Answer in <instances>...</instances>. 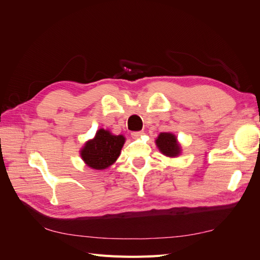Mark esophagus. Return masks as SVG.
<instances>
[{"label": "esophagus", "mask_w": 260, "mask_h": 260, "mask_svg": "<svg viewBox=\"0 0 260 260\" xmlns=\"http://www.w3.org/2000/svg\"><path fill=\"white\" fill-rule=\"evenodd\" d=\"M142 135H144L143 131H132L131 132V137L135 138V139H138L140 137H142Z\"/></svg>", "instance_id": "1"}]
</instances>
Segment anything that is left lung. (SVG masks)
Here are the masks:
<instances>
[{
	"label": "left lung",
	"mask_w": 260,
	"mask_h": 260,
	"mask_svg": "<svg viewBox=\"0 0 260 260\" xmlns=\"http://www.w3.org/2000/svg\"><path fill=\"white\" fill-rule=\"evenodd\" d=\"M156 144L164 155L176 157L180 154V146L177 143V138L171 133H160L158 139L156 140Z\"/></svg>",
	"instance_id": "obj_1"
}]
</instances>
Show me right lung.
<instances>
[{"mask_svg": "<svg viewBox=\"0 0 260 260\" xmlns=\"http://www.w3.org/2000/svg\"><path fill=\"white\" fill-rule=\"evenodd\" d=\"M124 143L122 136H113L111 132L101 129L95 138L89 141L81 151V157L89 167L105 169L116 161Z\"/></svg>", "mask_w": 260, "mask_h": 260, "instance_id": "obj_1", "label": "right lung"}]
</instances>
